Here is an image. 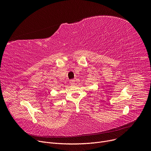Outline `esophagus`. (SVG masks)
Here are the masks:
<instances>
[{
  "label": "esophagus",
  "instance_id": "obj_1",
  "mask_svg": "<svg viewBox=\"0 0 151 151\" xmlns=\"http://www.w3.org/2000/svg\"><path fill=\"white\" fill-rule=\"evenodd\" d=\"M70 83L71 84H73L75 83V80H70Z\"/></svg>",
  "mask_w": 151,
  "mask_h": 151
}]
</instances>
